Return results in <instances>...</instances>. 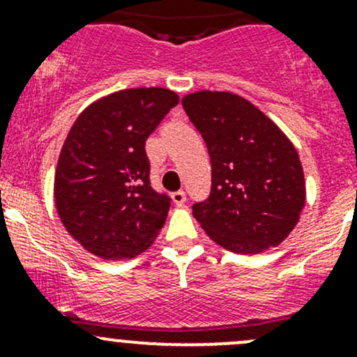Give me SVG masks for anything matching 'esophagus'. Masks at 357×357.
<instances>
[{
	"instance_id": "esophagus-1",
	"label": "esophagus",
	"mask_w": 357,
	"mask_h": 357,
	"mask_svg": "<svg viewBox=\"0 0 357 357\" xmlns=\"http://www.w3.org/2000/svg\"><path fill=\"white\" fill-rule=\"evenodd\" d=\"M172 202H174L176 205H183L186 202V193L183 192V190H179V192H174V193H172Z\"/></svg>"
}]
</instances>
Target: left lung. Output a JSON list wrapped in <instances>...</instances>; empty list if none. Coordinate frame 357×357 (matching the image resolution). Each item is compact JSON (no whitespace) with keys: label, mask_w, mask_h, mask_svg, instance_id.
<instances>
[{"label":"left lung","mask_w":357,"mask_h":357,"mask_svg":"<svg viewBox=\"0 0 357 357\" xmlns=\"http://www.w3.org/2000/svg\"><path fill=\"white\" fill-rule=\"evenodd\" d=\"M181 103L211 157V195L193 205L204 231L236 254L280 245L305 204L295 146L268 115L238 95L197 91Z\"/></svg>","instance_id":"left-lung-1"}]
</instances>
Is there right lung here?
I'll use <instances>...</instances> for the list:
<instances>
[{
	"label": "right lung",
	"instance_id": "add662e5",
	"mask_svg": "<svg viewBox=\"0 0 357 357\" xmlns=\"http://www.w3.org/2000/svg\"><path fill=\"white\" fill-rule=\"evenodd\" d=\"M179 96L165 88L112 93L81 112L55 172V205L68 235L107 261L146 250L171 199L150 186L145 142Z\"/></svg>",
	"mask_w": 357,
	"mask_h": 357
}]
</instances>
